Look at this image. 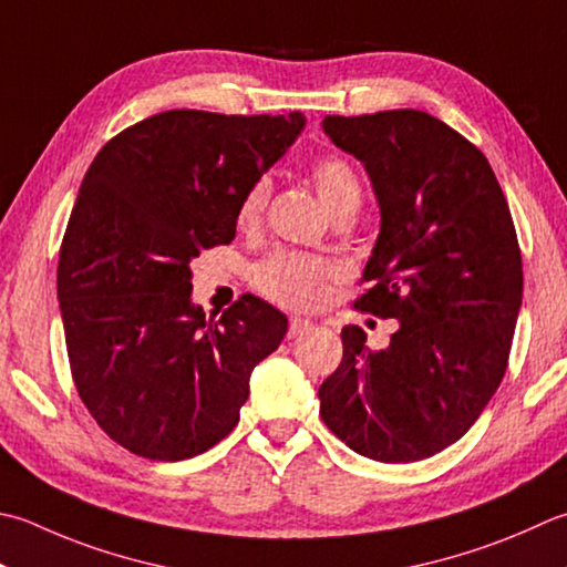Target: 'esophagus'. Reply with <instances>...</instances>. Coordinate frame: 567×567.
<instances>
[{
	"label": "esophagus",
	"mask_w": 567,
	"mask_h": 567,
	"mask_svg": "<svg viewBox=\"0 0 567 567\" xmlns=\"http://www.w3.org/2000/svg\"><path fill=\"white\" fill-rule=\"evenodd\" d=\"M315 324L309 319H302V317H292L290 319V329H287V337L290 339H295V337H302V334H307L309 329H312Z\"/></svg>",
	"instance_id": "obj_1"
}]
</instances>
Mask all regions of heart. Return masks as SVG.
<instances>
[{
    "label": "heart",
    "mask_w": 567,
    "mask_h": 567,
    "mask_svg": "<svg viewBox=\"0 0 567 567\" xmlns=\"http://www.w3.org/2000/svg\"><path fill=\"white\" fill-rule=\"evenodd\" d=\"M312 182L321 204L331 216L341 210H359L361 206V182L349 162L339 157H324L312 164ZM268 182H255L243 196L238 208V224L252 228L258 224L265 204H268ZM329 265L312 255L280 250L262 260L252 272V282L258 290L287 307H312L324 295V280Z\"/></svg>",
    "instance_id": "b5f03b06"
}]
</instances>
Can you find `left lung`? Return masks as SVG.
<instances>
[{
	"label": "left lung",
	"mask_w": 567,
	"mask_h": 567,
	"mask_svg": "<svg viewBox=\"0 0 567 567\" xmlns=\"http://www.w3.org/2000/svg\"><path fill=\"white\" fill-rule=\"evenodd\" d=\"M321 127L363 164L381 210L357 307L398 329L381 351L341 329L319 415L363 457L425 460L474 425L506 373L524 297L514 220L484 154L437 117L385 110Z\"/></svg>",
	"instance_id": "obj_1"
}]
</instances>
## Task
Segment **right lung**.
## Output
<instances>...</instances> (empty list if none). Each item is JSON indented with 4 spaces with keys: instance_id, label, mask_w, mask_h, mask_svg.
Masks as SVG:
<instances>
[{
    "instance_id": "obj_1",
    "label": "right lung",
    "mask_w": 567,
    "mask_h": 567,
    "mask_svg": "<svg viewBox=\"0 0 567 567\" xmlns=\"http://www.w3.org/2000/svg\"><path fill=\"white\" fill-rule=\"evenodd\" d=\"M305 122L169 110L122 130L85 172L59 258L65 349L81 401L132 454L214 447L285 339L287 317L252 295L206 317L188 262L236 238L243 196Z\"/></svg>"
}]
</instances>
